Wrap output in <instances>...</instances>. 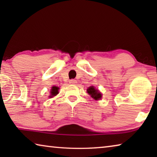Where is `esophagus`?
<instances>
[{
	"mask_svg": "<svg viewBox=\"0 0 157 157\" xmlns=\"http://www.w3.org/2000/svg\"><path fill=\"white\" fill-rule=\"evenodd\" d=\"M70 82V83L71 84H75L76 83V80H75V79H71V80H70V82Z\"/></svg>",
	"mask_w": 157,
	"mask_h": 157,
	"instance_id": "esophagus-1",
	"label": "esophagus"
}]
</instances>
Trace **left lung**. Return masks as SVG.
I'll list each match as a JSON object with an SVG mask.
<instances>
[{"label":"left lung","mask_w":157,"mask_h":157,"mask_svg":"<svg viewBox=\"0 0 157 157\" xmlns=\"http://www.w3.org/2000/svg\"><path fill=\"white\" fill-rule=\"evenodd\" d=\"M87 93L91 95V98H94L95 100H98L99 99H101V98H102L101 93L98 89H95L94 86H90L87 89Z\"/></svg>","instance_id":"left-lung-1"}]
</instances>
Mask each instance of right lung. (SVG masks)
I'll list each match as a JSON object with an SVG mask.
<instances>
[{
    "label": "right lung",
    "mask_w": 157,
    "mask_h": 157,
    "mask_svg": "<svg viewBox=\"0 0 157 157\" xmlns=\"http://www.w3.org/2000/svg\"><path fill=\"white\" fill-rule=\"evenodd\" d=\"M58 90H59V88L57 86H52L51 89V91H50V98H52L55 96V95L58 94Z\"/></svg>",
    "instance_id": "right-lung-1"
}]
</instances>
